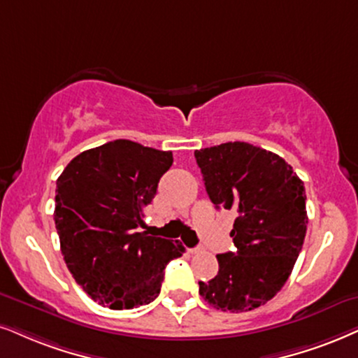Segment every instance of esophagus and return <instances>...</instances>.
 Segmentation results:
<instances>
[{
	"label": "esophagus",
	"instance_id": "obj_1",
	"mask_svg": "<svg viewBox=\"0 0 358 358\" xmlns=\"http://www.w3.org/2000/svg\"><path fill=\"white\" fill-rule=\"evenodd\" d=\"M188 252L189 255H198V252H201V248H189Z\"/></svg>",
	"mask_w": 358,
	"mask_h": 358
}]
</instances>
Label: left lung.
<instances>
[{
    "label": "left lung",
    "mask_w": 358,
    "mask_h": 358,
    "mask_svg": "<svg viewBox=\"0 0 358 358\" xmlns=\"http://www.w3.org/2000/svg\"><path fill=\"white\" fill-rule=\"evenodd\" d=\"M194 158L213 205L236 213V251L216 256L218 274L198 282L200 296L221 310H252L282 289L302 250L304 183L284 158L246 142L201 148Z\"/></svg>",
    "instance_id": "8db88e82"
}]
</instances>
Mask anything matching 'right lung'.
I'll return each instance as SVG.
<instances>
[{
	"label": "right lung",
	"instance_id": "obj_1",
	"mask_svg": "<svg viewBox=\"0 0 358 358\" xmlns=\"http://www.w3.org/2000/svg\"><path fill=\"white\" fill-rule=\"evenodd\" d=\"M171 152L114 140L72 158L56 187L54 221L67 269L90 299L114 310L150 304L183 244L138 231Z\"/></svg>",
	"mask_w": 358,
	"mask_h": 358
}]
</instances>
